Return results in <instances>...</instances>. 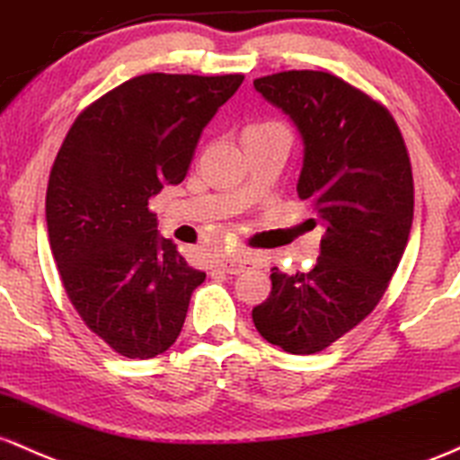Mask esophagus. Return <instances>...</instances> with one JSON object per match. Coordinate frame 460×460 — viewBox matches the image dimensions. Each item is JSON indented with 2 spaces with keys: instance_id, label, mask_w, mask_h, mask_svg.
<instances>
[{
  "instance_id": "1",
  "label": "esophagus",
  "mask_w": 460,
  "mask_h": 460,
  "mask_svg": "<svg viewBox=\"0 0 460 460\" xmlns=\"http://www.w3.org/2000/svg\"><path fill=\"white\" fill-rule=\"evenodd\" d=\"M256 256H252L250 252H243V254H236V256H230V258H221L219 261V270L226 271V273H241L245 270H250V267L256 265Z\"/></svg>"
}]
</instances>
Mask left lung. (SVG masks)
<instances>
[{
    "mask_svg": "<svg viewBox=\"0 0 460 460\" xmlns=\"http://www.w3.org/2000/svg\"><path fill=\"white\" fill-rule=\"evenodd\" d=\"M254 89L302 138L299 199L326 236L308 273L271 270L270 297L252 311L261 337L288 354L326 349L374 311L409 243L412 173L394 117L326 71H282Z\"/></svg>",
    "mask_w": 460,
    "mask_h": 460,
    "instance_id": "8db88e82",
    "label": "left lung"
}]
</instances>
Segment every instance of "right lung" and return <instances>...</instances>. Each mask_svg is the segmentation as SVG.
Instances as JSON below:
<instances>
[{
	"instance_id": "right-lung-1",
	"label": "right lung",
	"mask_w": 460,
	"mask_h": 460,
	"mask_svg": "<svg viewBox=\"0 0 460 460\" xmlns=\"http://www.w3.org/2000/svg\"><path fill=\"white\" fill-rule=\"evenodd\" d=\"M243 82L146 74L75 119L49 173L45 217L66 296L117 354L154 358L182 330L206 273L156 228L149 199L180 184L204 128Z\"/></svg>"
}]
</instances>
